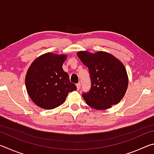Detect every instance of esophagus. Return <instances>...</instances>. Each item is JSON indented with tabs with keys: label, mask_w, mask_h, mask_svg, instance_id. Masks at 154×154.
Listing matches in <instances>:
<instances>
[{
	"label": "esophagus",
	"mask_w": 154,
	"mask_h": 154,
	"mask_svg": "<svg viewBox=\"0 0 154 154\" xmlns=\"http://www.w3.org/2000/svg\"><path fill=\"white\" fill-rule=\"evenodd\" d=\"M77 90H80V88H81V83H77Z\"/></svg>",
	"instance_id": "obj_1"
}]
</instances>
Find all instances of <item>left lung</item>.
<instances>
[{"label": "left lung", "instance_id": "left-lung-1", "mask_svg": "<svg viewBox=\"0 0 154 154\" xmlns=\"http://www.w3.org/2000/svg\"><path fill=\"white\" fill-rule=\"evenodd\" d=\"M77 54L90 72L91 88L82 94L88 105L104 110L119 103L128 84L126 70L122 62L105 51L92 54L81 51Z\"/></svg>", "mask_w": 154, "mask_h": 154}]
</instances>
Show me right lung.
I'll return each mask as SVG.
<instances>
[{
  "mask_svg": "<svg viewBox=\"0 0 154 154\" xmlns=\"http://www.w3.org/2000/svg\"><path fill=\"white\" fill-rule=\"evenodd\" d=\"M66 55L47 53L31 64L26 75L28 95L41 108L52 109L64 103L68 94L77 87L62 69Z\"/></svg>",
  "mask_w": 154,
  "mask_h": 154,
  "instance_id": "add662e5",
  "label": "right lung"
}]
</instances>
